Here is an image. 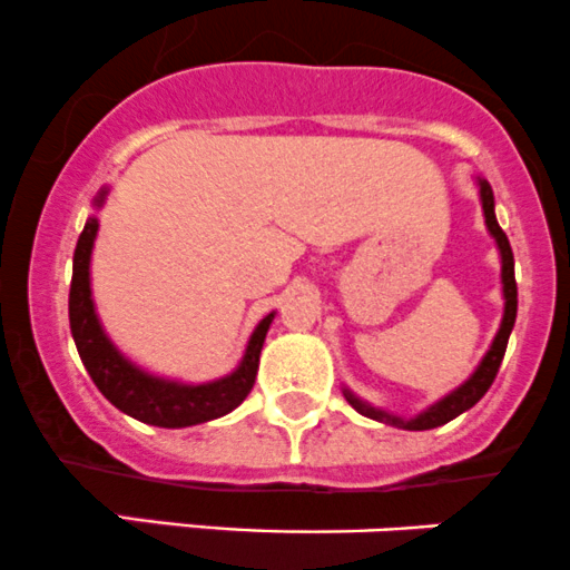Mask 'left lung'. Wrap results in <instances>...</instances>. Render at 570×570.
I'll return each instance as SVG.
<instances>
[{"label":"left lung","instance_id":"8db88e82","mask_svg":"<svg viewBox=\"0 0 570 570\" xmlns=\"http://www.w3.org/2000/svg\"><path fill=\"white\" fill-rule=\"evenodd\" d=\"M478 186H480V203H483V214H485V227H489V233L494 236L497 246H500V257H502L504 313H502L500 332H497L491 348L485 351V356H483V362L478 365V371L469 375V379L463 381L459 390H453L450 395H444L442 401H436L433 406H428L425 412L412 416V420H403V416L381 412V409L371 406V403L360 401V397H356L351 390H343L345 401H348L351 406H354L360 414L371 416V420H379V422H386V425L403 428V431H431V428L444 425V422L455 420V416L466 412V409H472L474 403H478L480 397L489 392V386L494 384L497 373H500L504 348H508V337H510V332H513V324H515V309H519V291H515L513 249H510L508 236L502 233L500 222H497V214H494V191H491L489 180H483V178H478Z\"/></svg>","mask_w":570,"mask_h":570}]
</instances>
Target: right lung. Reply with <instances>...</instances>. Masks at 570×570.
Listing matches in <instances>:
<instances>
[{
    "label": "right lung",
    "instance_id": "right-lung-1",
    "mask_svg": "<svg viewBox=\"0 0 570 570\" xmlns=\"http://www.w3.org/2000/svg\"><path fill=\"white\" fill-rule=\"evenodd\" d=\"M107 199V189L98 191L96 208H101ZM98 219L90 216L81 230L79 244L73 252V279H70L68 296V318L70 334H73L76 351L85 362L87 373L96 381L101 395L107 397L122 414L134 416L139 422L158 428H189L199 422L216 420V416L230 414L242 406L244 397L255 386L257 365H261V348L272 326L274 313H268L252 332L246 351L238 367L230 375H222L205 384H180V381L158 379L134 365L131 360L115 348V343L104 332L101 321L96 315L90 287V255L96 244Z\"/></svg>",
    "mask_w": 570,
    "mask_h": 570
}]
</instances>
